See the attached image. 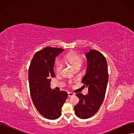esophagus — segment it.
I'll list each match as a JSON object with an SVG mask.
<instances>
[{
    "mask_svg": "<svg viewBox=\"0 0 134 134\" xmlns=\"http://www.w3.org/2000/svg\"><path fill=\"white\" fill-rule=\"evenodd\" d=\"M74 96V93H72L71 92H68V97H71V96Z\"/></svg>",
    "mask_w": 134,
    "mask_h": 134,
    "instance_id": "1",
    "label": "esophagus"
}]
</instances>
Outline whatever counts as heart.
Returning a JSON list of instances; mask_svg holds the SVG:
<instances>
[{"label":"heart","instance_id":"heart-1","mask_svg":"<svg viewBox=\"0 0 134 134\" xmlns=\"http://www.w3.org/2000/svg\"><path fill=\"white\" fill-rule=\"evenodd\" d=\"M65 60L68 63H69L73 67L74 69L77 68H80L84 63V59L82 56L78 54L73 52L68 54L66 56ZM63 68V64L62 61L56 60L55 62V71L58 74H60L62 71Z\"/></svg>","mask_w":134,"mask_h":134}]
</instances>
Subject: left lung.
I'll list each match as a JSON object with an SVG mask.
<instances>
[{
  "mask_svg": "<svg viewBox=\"0 0 134 134\" xmlns=\"http://www.w3.org/2000/svg\"><path fill=\"white\" fill-rule=\"evenodd\" d=\"M87 60L86 75L82 80L88 93L84 96L76 93L79 102L74 107L75 115L79 118L87 119L98 111L102 104L108 81L107 60L99 51L91 50L85 54Z\"/></svg>",
  "mask_w": 134,
  "mask_h": 134,
  "instance_id": "left-lung-1",
  "label": "left lung"
}]
</instances>
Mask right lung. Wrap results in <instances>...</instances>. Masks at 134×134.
<instances>
[{
    "mask_svg": "<svg viewBox=\"0 0 134 134\" xmlns=\"http://www.w3.org/2000/svg\"><path fill=\"white\" fill-rule=\"evenodd\" d=\"M64 51L47 47L34 55L28 70L31 98L40 114L49 120L58 119L68 97L66 92H58L50 88L51 78L55 77V58Z\"/></svg>",
    "mask_w": 134,
    "mask_h": 134,
    "instance_id": "right-lung-1",
    "label": "right lung"
}]
</instances>
